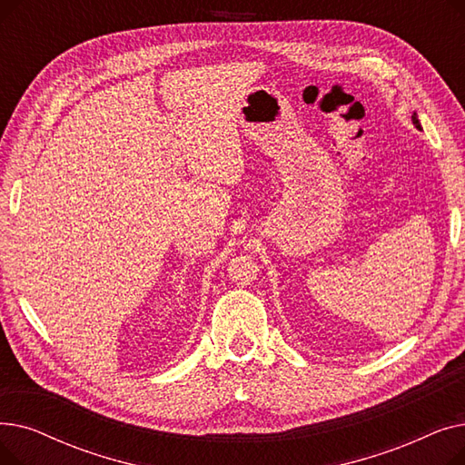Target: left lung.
Masks as SVG:
<instances>
[{
  "label": "left lung",
  "instance_id": "obj_1",
  "mask_svg": "<svg viewBox=\"0 0 465 465\" xmlns=\"http://www.w3.org/2000/svg\"><path fill=\"white\" fill-rule=\"evenodd\" d=\"M412 124H414V126H417V128L420 130V122H419V116H417V113H414V114H412Z\"/></svg>",
  "mask_w": 465,
  "mask_h": 465
}]
</instances>
